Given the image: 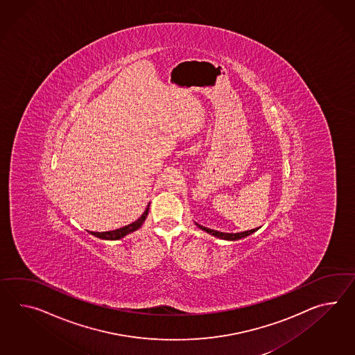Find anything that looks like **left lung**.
<instances>
[{
	"label": "left lung",
	"mask_w": 355,
	"mask_h": 355,
	"mask_svg": "<svg viewBox=\"0 0 355 355\" xmlns=\"http://www.w3.org/2000/svg\"><path fill=\"white\" fill-rule=\"evenodd\" d=\"M195 225H198L200 230L205 231L207 234H210L211 236H216V237H218V239H222V240H228V241H236V240H240V239H245V237L250 236L251 234H254L255 231H258V228H254V230H249V231H245V232H239V234H225V232H219V231L210 230L208 227L200 225L199 223H195Z\"/></svg>",
	"instance_id": "8db88e82"
}]
</instances>
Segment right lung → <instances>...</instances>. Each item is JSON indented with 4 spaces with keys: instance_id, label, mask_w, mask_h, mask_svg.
<instances>
[{
    "instance_id": "right-lung-1",
    "label": "right lung",
    "mask_w": 355,
    "mask_h": 355,
    "mask_svg": "<svg viewBox=\"0 0 355 355\" xmlns=\"http://www.w3.org/2000/svg\"><path fill=\"white\" fill-rule=\"evenodd\" d=\"M148 209H150V204L147 205L146 210L144 211V214L139 216V219L133 223H130L128 225H124L119 230H114V231H107V232H91V234H94L98 239H103V240H119L121 237L130 234V232H135L136 230H139L141 225H144L145 219H146L147 214H148Z\"/></svg>"
}]
</instances>
